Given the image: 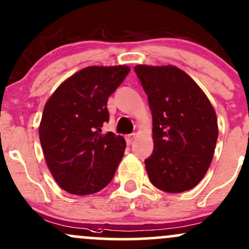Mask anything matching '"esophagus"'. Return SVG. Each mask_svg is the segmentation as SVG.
<instances>
[{"label":"esophagus","instance_id":"obj_1","mask_svg":"<svg viewBox=\"0 0 249 249\" xmlns=\"http://www.w3.org/2000/svg\"><path fill=\"white\" fill-rule=\"evenodd\" d=\"M135 138H136L135 133H131V135H127L126 137H125V139H126V143L129 144V145H130V144H132L133 139H135Z\"/></svg>","mask_w":249,"mask_h":249}]
</instances>
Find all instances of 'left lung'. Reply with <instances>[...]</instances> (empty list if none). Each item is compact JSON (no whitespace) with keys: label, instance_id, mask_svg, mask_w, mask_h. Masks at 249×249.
<instances>
[{"label":"left lung","instance_id":"1","mask_svg":"<svg viewBox=\"0 0 249 249\" xmlns=\"http://www.w3.org/2000/svg\"><path fill=\"white\" fill-rule=\"evenodd\" d=\"M135 72L152 113L154 152L145 160L147 176L166 193L189 190L212 163L218 136L214 107L179 68L138 65Z\"/></svg>","mask_w":249,"mask_h":249}]
</instances>
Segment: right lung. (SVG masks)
<instances>
[{
  "label": "right lung",
  "mask_w": 249,
  "mask_h": 249,
  "mask_svg": "<svg viewBox=\"0 0 249 249\" xmlns=\"http://www.w3.org/2000/svg\"><path fill=\"white\" fill-rule=\"evenodd\" d=\"M127 66H89L65 80L46 103L39 127L46 163L73 195L100 191L113 178L126 143L102 133L107 100L129 74Z\"/></svg>",
  "instance_id": "right-lung-1"
}]
</instances>
